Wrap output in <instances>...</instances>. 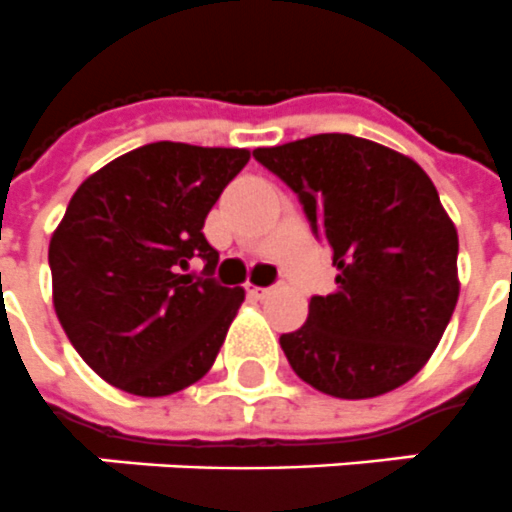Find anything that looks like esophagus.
<instances>
[{
  "instance_id": "1",
  "label": "esophagus",
  "mask_w": 512,
  "mask_h": 512,
  "mask_svg": "<svg viewBox=\"0 0 512 512\" xmlns=\"http://www.w3.org/2000/svg\"><path fill=\"white\" fill-rule=\"evenodd\" d=\"M272 293V288H261V285H248V296L251 298H267Z\"/></svg>"
}]
</instances>
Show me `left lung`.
<instances>
[{
	"instance_id": "1",
	"label": "left lung",
	"mask_w": 512,
	"mask_h": 512,
	"mask_svg": "<svg viewBox=\"0 0 512 512\" xmlns=\"http://www.w3.org/2000/svg\"><path fill=\"white\" fill-rule=\"evenodd\" d=\"M253 158L298 195L333 251L330 296L280 335L298 378L338 399L394 391L428 362L455 312L457 230L418 163L351 134H314Z\"/></svg>"
}]
</instances>
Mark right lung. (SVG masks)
<instances>
[{
	"label": "right lung",
	"mask_w": 512,
	"mask_h": 512,
	"mask_svg": "<svg viewBox=\"0 0 512 512\" xmlns=\"http://www.w3.org/2000/svg\"><path fill=\"white\" fill-rule=\"evenodd\" d=\"M237 147L153 142L121 155L73 192L49 240L57 320L110 386L169 396L211 370L243 304L214 280L208 211L243 171ZM192 258L200 278L184 275Z\"/></svg>",
	"instance_id": "right-lung-1"
}]
</instances>
